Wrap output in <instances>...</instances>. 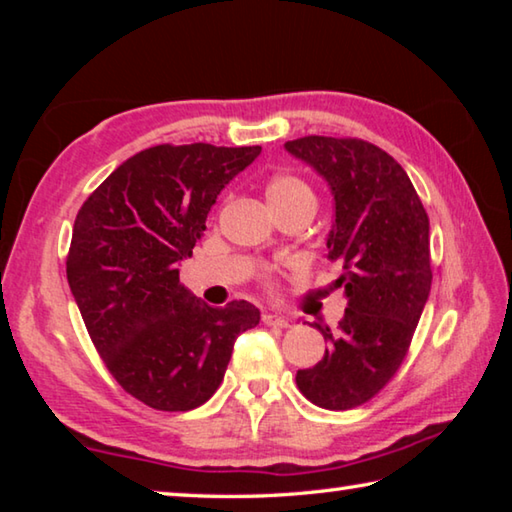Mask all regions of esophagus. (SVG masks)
I'll return each mask as SVG.
<instances>
[{"instance_id": "1", "label": "esophagus", "mask_w": 512, "mask_h": 512, "mask_svg": "<svg viewBox=\"0 0 512 512\" xmlns=\"http://www.w3.org/2000/svg\"><path fill=\"white\" fill-rule=\"evenodd\" d=\"M262 323L268 325V327H289V320L284 316H277V314H271V311H264L262 314Z\"/></svg>"}]
</instances>
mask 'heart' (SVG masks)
<instances>
[{"label":"heart","instance_id":"1","mask_svg":"<svg viewBox=\"0 0 512 512\" xmlns=\"http://www.w3.org/2000/svg\"><path fill=\"white\" fill-rule=\"evenodd\" d=\"M266 201L271 203L273 210H280V207L293 203H314V192L302 178L291 176V173H277L266 183Z\"/></svg>","mask_w":512,"mask_h":512}]
</instances>
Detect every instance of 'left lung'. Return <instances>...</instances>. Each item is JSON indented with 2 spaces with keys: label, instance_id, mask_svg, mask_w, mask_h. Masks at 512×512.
<instances>
[{
  "label": "left lung",
  "instance_id": "obj_1",
  "mask_svg": "<svg viewBox=\"0 0 512 512\" xmlns=\"http://www.w3.org/2000/svg\"><path fill=\"white\" fill-rule=\"evenodd\" d=\"M314 167L334 196L327 259L343 266L334 287L348 307L323 332L329 348L298 370L300 393L320 409L345 411L372 400L400 370L431 291L429 216L406 171L357 137L309 135L284 144Z\"/></svg>",
  "mask_w": 512,
  "mask_h": 512
}]
</instances>
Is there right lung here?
I'll list each match as a JSON object with an SVG mask.
<instances>
[{
    "instance_id": "add662e5",
    "label": "right lung",
    "mask_w": 512,
    "mask_h": 512,
    "mask_svg": "<svg viewBox=\"0 0 512 512\" xmlns=\"http://www.w3.org/2000/svg\"><path fill=\"white\" fill-rule=\"evenodd\" d=\"M262 146L160 144L135 153L76 214L67 282L117 384L158 411H192L221 386L259 309H214L180 284L221 189Z\"/></svg>"
}]
</instances>
